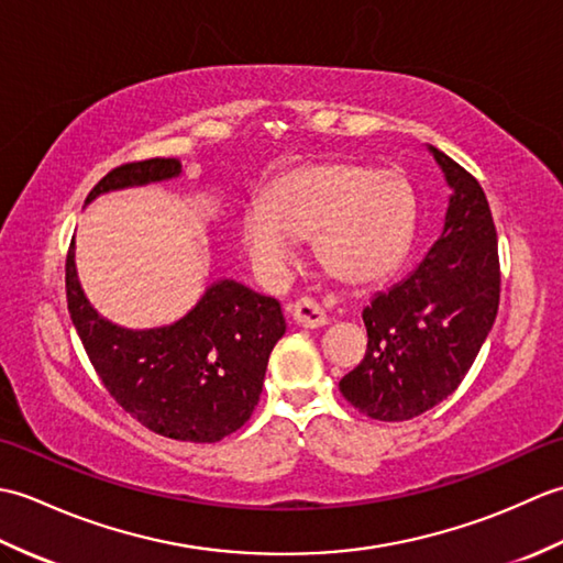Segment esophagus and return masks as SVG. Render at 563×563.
I'll return each mask as SVG.
<instances>
[{
  "mask_svg": "<svg viewBox=\"0 0 563 563\" xmlns=\"http://www.w3.org/2000/svg\"><path fill=\"white\" fill-rule=\"evenodd\" d=\"M288 309H290V314H292L297 327L319 329V327L327 324L324 309H321L317 302L309 300V297H300V300H295Z\"/></svg>",
  "mask_w": 563,
  "mask_h": 563,
  "instance_id": "1",
  "label": "esophagus"
}]
</instances>
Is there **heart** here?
Returning a JSON list of instances; mask_svg holds the SVG:
<instances>
[{"label": "heart", "mask_w": 563, "mask_h": 563, "mask_svg": "<svg viewBox=\"0 0 563 563\" xmlns=\"http://www.w3.org/2000/svg\"><path fill=\"white\" fill-rule=\"evenodd\" d=\"M416 200L399 172L353 162L300 166L280 176L242 222V246L261 271L290 261L297 239L312 236L314 254L333 278L375 285L409 251Z\"/></svg>", "instance_id": "b5f03b06"}]
</instances>
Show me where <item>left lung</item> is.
I'll return each instance as SVG.
<instances>
[{
    "instance_id": "left-lung-1",
    "label": "left lung",
    "mask_w": 563,
    "mask_h": 563,
    "mask_svg": "<svg viewBox=\"0 0 563 563\" xmlns=\"http://www.w3.org/2000/svg\"><path fill=\"white\" fill-rule=\"evenodd\" d=\"M430 150L452 186L445 230L409 278L363 309L367 351L339 382L345 401L375 421H411L445 401L498 314V239L484 188Z\"/></svg>"
}]
</instances>
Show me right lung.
<instances>
[{
    "mask_svg": "<svg viewBox=\"0 0 563 563\" xmlns=\"http://www.w3.org/2000/svg\"><path fill=\"white\" fill-rule=\"evenodd\" d=\"M178 172L181 164L164 157L121 164L89 190L87 202L106 190L162 181ZM71 244L65 261L67 309L113 401L152 433L172 440L218 442L242 428L258 404L273 345L285 333L280 305L222 280L172 327L121 329L84 297Z\"/></svg>",
    "mask_w": 563,
    "mask_h": 563,
    "instance_id": "right-lung-1",
    "label": "right lung"
}]
</instances>
